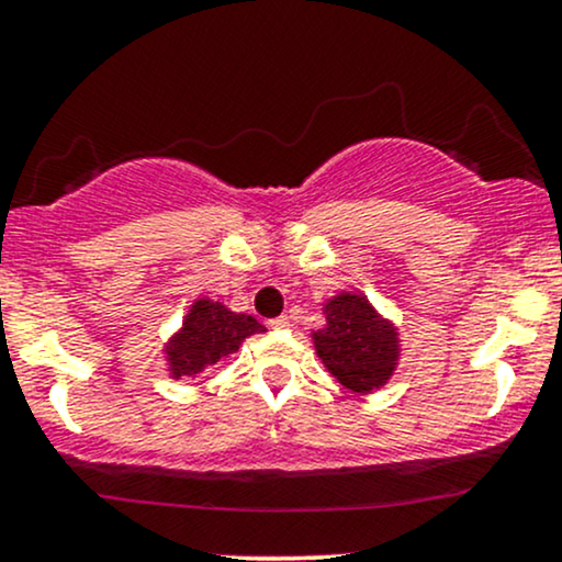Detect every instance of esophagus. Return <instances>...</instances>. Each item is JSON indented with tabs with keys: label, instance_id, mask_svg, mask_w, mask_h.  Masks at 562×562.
<instances>
[{
	"label": "esophagus",
	"instance_id": "1",
	"mask_svg": "<svg viewBox=\"0 0 562 562\" xmlns=\"http://www.w3.org/2000/svg\"><path fill=\"white\" fill-rule=\"evenodd\" d=\"M269 327H272V330H285V327H290V319H288V317L269 319Z\"/></svg>",
	"mask_w": 562,
	"mask_h": 562
}]
</instances>
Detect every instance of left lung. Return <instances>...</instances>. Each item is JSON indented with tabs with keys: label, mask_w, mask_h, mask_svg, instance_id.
Instances as JSON below:
<instances>
[{
	"label": "left lung",
	"mask_w": 562,
	"mask_h": 562,
	"mask_svg": "<svg viewBox=\"0 0 562 562\" xmlns=\"http://www.w3.org/2000/svg\"><path fill=\"white\" fill-rule=\"evenodd\" d=\"M327 325L312 333L327 372L353 393L389 383L398 364V333L375 312L364 293H338L325 303Z\"/></svg>",
	"instance_id": "obj_1"
}]
</instances>
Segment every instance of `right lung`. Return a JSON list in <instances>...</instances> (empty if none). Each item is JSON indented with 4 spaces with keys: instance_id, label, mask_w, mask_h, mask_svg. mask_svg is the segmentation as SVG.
I'll return each mask as SVG.
<instances>
[{
    "instance_id": "right-lung-1",
    "label": "right lung",
    "mask_w": 562,
    "mask_h": 562,
    "mask_svg": "<svg viewBox=\"0 0 562 562\" xmlns=\"http://www.w3.org/2000/svg\"><path fill=\"white\" fill-rule=\"evenodd\" d=\"M263 333L250 314L229 312L224 303L198 299L187 312L182 330L166 344L171 378H195L235 353L248 335Z\"/></svg>"
}]
</instances>
